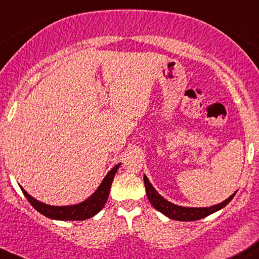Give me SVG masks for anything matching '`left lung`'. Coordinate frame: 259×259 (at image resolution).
<instances>
[{
  "instance_id": "8db88e82",
  "label": "left lung",
  "mask_w": 259,
  "mask_h": 259,
  "mask_svg": "<svg viewBox=\"0 0 259 259\" xmlns=\"http://www.w3.org/2000/svg\"><path fill=\"white\" fill-rule=\"evenodd\" d=\"M144 185L146 190V196H148L151 205L154 206L156 210H158L159 212L168 216L169 219L177 220V221H197V220L206 218L210 213L218 211V210L222 209L223 206L227 205V204L233 199V197L235 196V193H233L231 197L225 200V202L216 204V205H212L210 207H185L175 205V204L165 200L162 196H159L157 191L152 187V185L150 184V181L148 180V178H146L145 175Z\"/></svg>"
}]
</instances>
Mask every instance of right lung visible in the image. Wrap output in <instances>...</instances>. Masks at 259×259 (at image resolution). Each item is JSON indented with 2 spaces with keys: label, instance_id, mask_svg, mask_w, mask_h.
<instances>
[{
  "label": "right lung",
  "instance_id": "add662e5",
  "mask_svg": "<svg viewBox=\"0 0 259 259\" xmlns=\"http://www.w3.org/2000/svg\"><path fill=\"white\" fill-rule=\"evenodd\" d=\"M119 167L120 164L115 165L109 173L107 174V177L104 178V180L102 181V184L100 185V187L97 188V191H96L90 198H88L85 202L76 204V205H69V206L47 205V204L38 202L37 199H34L33 197H31L22 187H21V191L22 193H24V196L26 197V199L30 202L31 205L33 206L38 212H40L41 215L47 216V218L54 219V220H61V221H82V220L92 218V216H95L96 213L103 209L104 204L107 203L108 196H109L111 183H113L115 173H116Z\"/></svg>",
  "mask_w": 259,
  "mask_h": 259
}]
</instances>
